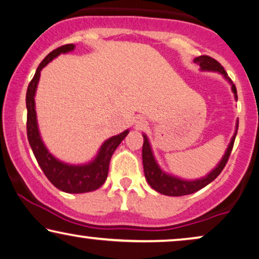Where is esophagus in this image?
Here are the masks:
<instances>
[{
    "mask_svg": "<svg viewBox=\"0 0 259 259\" xmlns=\"http://www.w3.org/2000/svg\"><path fill=\"white\" fill-rule=\"evenodd\" d=\"M145 125H146V123H145V121H141V122H139V125H138V127H144Z\"/></svg>",
    "mask_w": 259,
    "mask_h": 259,
    "instance_id": "obj_1",
    "label": "esophagus"
}]
</instances>
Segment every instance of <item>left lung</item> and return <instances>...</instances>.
Instances as JSON below:
<instances>
[{
    "mask_svg": "<svg viewBox=\"0 0 259 259\" xmlns=\"http://www.w3.org/2000/svg\"><path fill=\"white\" fill-rule=\"evenodd\" d=\"M194 62L197 65L200 66V68L203 70H215V72L222 73L226 79L228 77V73L225 72L224 67H223L221 63H219L217 60L207 55H201L198 56V58L194 59ZM230 82L231 80L229 79ZM232 84V91L235 93V98L237 99V90L235 84ZM237 128H238V125H237ZM237 136V131L233 136L231 143H230L228 150H226V153L224 157L219 162V165L215 167L213 171H212L210 175L204 177V178L198 179V180H183L177 178V177H172L166 175L165 172H162L160 167H159L157 162L154 160L153 153H152L150 143H148V139L146 136H144V145H143V164H144V172L145 177H146L147 183L150 184L152 189L157 191V192L165 194V196H171V197H180V196H186V194H191L197 192L200 189H203L206 185H208L211 182L217 178V177L221 175V172L224 169L226 162H228L230 154H231L233 144H235V139Z\"/></svg>",
    "mask_w": 259,
    "mask_h": 259,
    "instance_id": "obj_1",
    "label": "left lung"
}]
</instances>
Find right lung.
<instances>
[{"label":"right lung","instance_id":"1","mask_svg":"<svg viewBox=\"0 0 259 259\" xmlns=\"http://www.w3.org/2000/svg\"><path fill=\"white\" fill-rule=\"evenodd\" d=\"M75 46L65 45L49 53L42 62L38 65L35 75L28 84L26 105H27V137L33 153L40 165L45 176L56 189L67 193H84L91 192L100 187L106 182L108 175L109 161L116 147L128 134V130L125 132L109 138L102 145L97 158L87 165H68L61 162L49 153L45 144L42 143L37 128L36 112H35V92L40 79L41 69L47 66L53 59L61 54L73 51Z\"/></svg>","mask_w":259,"mask_h":259}]
</instances>
